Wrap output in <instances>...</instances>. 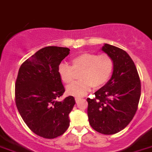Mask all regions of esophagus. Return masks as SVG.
<instances>
[{"label": "esophagus", "instance_id": "34e87169", "mask_svg": "<svg viewBox=\"0 0 152 152\" xmlns=\"http://www.w3.org/2000/svg\"><path fill=\"white\" fill-rule=\"evenodd\" d=\"M80 100H81V98H80V97H76V103H77V102L80 101Z\"/></svg>", "mask_w": 152, "mask_h": 152}]
</instances>
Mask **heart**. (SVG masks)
Wrapping results in <instances>:
<instances>
[{
    "mask_svg": "<svg viewBox=\"0 0 152 152\" xmlns=\"http://www.w3.org/2000/svg\"><path fill=\"white\" fill-rule=\"evenodd\" d=\"M72 66L61 63L58 72L62 81L69 84L76 77V72H80L81 80L67 86V94L81 97L90 91L93 86L99 89L109 81L113 73L114 63L113 58L107 54L84 52L71 59Z\"/></svg>",
    "mask_w": 152,
    "mask_h": 152,
    "instance_id": "1",
    "label": "heart"
}]
</instances>
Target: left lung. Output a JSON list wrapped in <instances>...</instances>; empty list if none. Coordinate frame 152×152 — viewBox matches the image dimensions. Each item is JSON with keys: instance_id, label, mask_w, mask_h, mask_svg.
Wrapping results in <instances>:
<instances>
[{"instance_id": "1", "label": "left lung", "mask_w": 152, "mask_h": 152, "mask_svg": "<svg viewBox=\"0 0 152 152\" xmlns=\"http://www.w3.org/2000/svg\"><path fill=\"white\" fill-rule=\"evenodd\" d=\"M102 51L114 63L110 80L87 98V114L91 127L103 134L122 131L133 119L141 96V81L130 56L121 48L105 44Z\"/></svg>"}]
</instances>
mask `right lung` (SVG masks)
Segmentation results:
<instances>
[{
	"instance_id": "1",
	"label": "right lung",
	"mask_w": 152,
	"mask_h": 152,
	"mask_svg": "<svg viewBox=\"0 0 152 152\" xmlns=\"http://www.w3.org/2000/svg\"><path fill=\"white\" fill-rule=\"evenodd\" d=\"M70 49L48 46L23 62L15 83V104L20 115L35 134L52 139L63 134L69 126V114L76 102L72 96L56 99L65 89L58 69Z\"/></svg>"
}]
</instances>
